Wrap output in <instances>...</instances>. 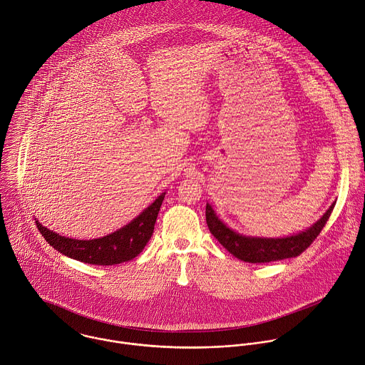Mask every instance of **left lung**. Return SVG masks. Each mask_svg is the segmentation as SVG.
<instances>
[{
	"label": "left lung",
	"instance_id": "8db88e82",
	"mask_svg": "<svg viewBox=\"0 0 365 365\" xmlns=\"http://www.w3.org/2000/svg\"><path fill=\"white\" fill-rule=\"evenodd\" d=\"M334 206L335 203H332L322 217L305 232L287 237H252L236 233L216 216L209 203H206V223L210 233L233 257L251 264H264L301 255L317 239L329 219Z\"/></svg>",
	"mask_w": 365,
	"mask_h": 365
}]
</instances>
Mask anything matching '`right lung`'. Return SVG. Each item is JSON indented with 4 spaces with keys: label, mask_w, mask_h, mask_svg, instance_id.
I'll use <instances>...</instances> for the list:
<instances>
[{
    "label": "right lung",
    "mask_w": 365,
    "mask_h": 365,
    "mask_svg": "<svg viewBox=\"0 0 365 365\" xmlns=\"http://www.w3.org/2000/svg\"><path fill=\"white\" fill-rule=\"evenodd\" d=\"M165 193H162L130 223L98 239H71L48 230L46 226L38 223V220L36 223L40 233L60 254L84 264L117 265L136 258L145 250L153 235L155 223Z\"/></svg>",
    "instance_id": "obj_1"
}]
</instances>
